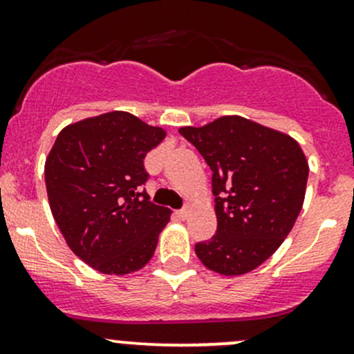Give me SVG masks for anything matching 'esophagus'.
<instances>
[{
	"instance_id": "1",
	"label": "esophagus",
	"mask_w": 354,
	"mask_h": 354,
	"mask_svg": "<svg viewBox=\"0 0 354 354\" xmlns=\"http://www.w3.org/2000/svg\"><path fill=\"white\" fill-rule=\"evenodd\" d=\"M174 215H176V217L180 218V221H185V218H188L189 210H188V208H181V210L174 212Z\"/></svg>"
}]
</instances>
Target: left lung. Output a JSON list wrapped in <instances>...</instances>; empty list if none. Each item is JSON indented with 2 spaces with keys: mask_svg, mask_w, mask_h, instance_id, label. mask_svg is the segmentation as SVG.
<instances>
[{
  "mask_svg": "<svg viewBox=\"0 0 354 354\" xmlns=\"http://www.w3.org/2000/svg\"><path fill=\"white\" fill-rule=\"evenodd\" d=\"M180 133L212 169L217 232L195 244L208 270L244 274L266 261L302 210L308 165L290 136L243 117Z\"/></svg>",
  "mask_w": 354,
  "mask_h": 354,
  "instance_id": "1",
  "label": "left lung"
}]
</instances>
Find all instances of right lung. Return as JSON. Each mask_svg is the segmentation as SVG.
Wrapping results in <instances>:
<instances>
[{"label":"right lung","instance_id":"add662e5","mask_svg":"<svg viewBox=\"0 0 354 354\" xmlns=\"http://www.w3.org/2000/svg\"><path fill=\"white\" fill-rule=\"evenodd\" d=\"M166 132L127 111L61 130L46 161L52 215L77 258L105 274L146 266L171 210L149 200L144 159Z\"/></svg>","mask_w":354,"mask_h":354}]
</instances>
